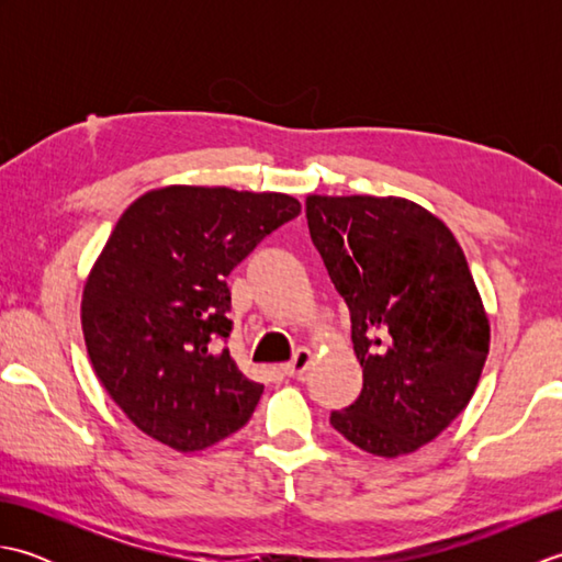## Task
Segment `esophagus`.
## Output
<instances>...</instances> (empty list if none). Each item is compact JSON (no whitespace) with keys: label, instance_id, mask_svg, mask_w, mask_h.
<instances>
[{"label":"esophagus","instance_id":"34e87169","mask_svg":"<svg viewBox=\"0 0 562 562\" xmlns=\"http://www.w3.org/2000/svg\"><path fill=\"white\" fill-rule=\"evenodd\" d=\"M312 360H314L312 350H306V348L296 350L294 357H292V362H288V364L282 367V372L288 374V376H302L306 369H308V364H312Z\"/></svg>","mask_w":562,"mask_h":562}]
</instances>
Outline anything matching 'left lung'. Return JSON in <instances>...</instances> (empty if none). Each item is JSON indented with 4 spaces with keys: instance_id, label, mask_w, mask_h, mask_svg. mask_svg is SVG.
Returning <instances> with one entry per match:
<instances>
[{
    "instance_id": "8db88e82",
    "label": "left lung",
    "mask_w": 562,
    "mask_h": 562,
    "mask_svg": "<svg viewBox=\"0 0 562 562\" xmlns=\"http://www.w3.org/2000/svg\"><path fill=\"white\" fill-rule=\"evenodd\" d=\"M308 234L350 308L362 391L333 429L374 457L432 441L483 372L491 326L457 238L403 198H306Z\"/></svg>"
}]
</instances>
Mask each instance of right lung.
<instances>
[{
    "label": "right lung",
    "mask_w": 562,
    "mask_h": 562,
    "mask_svg": "<svg viewBox=\"0 0 562 562\" xmlns=\"http://www.w3.org/2000/svg\"><path fill=\"white\" fill-rule=\"evenodd\" d=\"M282 193L169 186L117 220L81 296L93 372L135 427L176 451H200L241 429L262 384L224 342L226 274L300 214Z\"/></svg>",
    "instance_id": "add662e5"
}]
</instances>
